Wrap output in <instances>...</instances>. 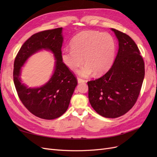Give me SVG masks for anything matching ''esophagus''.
I'll use <instances>...</instances> for the list:
<instances>
[{"label":"esophagus","mask_w":157,"mask_h":157,"mask_svg":"<svg viewBox=\"0 0 157 157\" xmlns=\"http://www.w3.org/2000/svg\"><path fill=\"white\" fill-rule=\"evenodd\" d=\"M78 83H83V82H86V80H84V79H82L80 78H78Z\"/></svg>","instance_id":"34e87169"}]
</instances>
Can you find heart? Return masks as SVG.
<instances>
[{"mask_svg":"<svg viewBox=\"0 0 157 157\" xmlns=\"http://www.w3.org/2000/svg\"><path fill=\"white\" fill-rule=\"evenodd\" d=\"M71 48L61 53L63 62L70 70L76 71L84 62L86 64L78 71L80 76L88 77L93 73L101 75L108 71L113 62L115 42L108 33L86 31L73 38Z\"/></svg>","mask_w":157,"mask_h":157,"instance_id":"b5f03b06","label":"heart"}]
</instances>
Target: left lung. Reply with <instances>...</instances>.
Returning <instances> with one entry per match:
<instances>
[{"instance_id": "8db88e82", "label": "left lung", "mask_w": 157, "mask_h": 157, "mask_svg": "<svg viewBox=\"0 0 157 157\" xmlns=\"http://www.w3.org/2000/svg\"><path fill=\"white\" fill-rule=\"evenodd\" d=\"M118 54L111 69L101 77L87 82L93 109L106 118L124 115L135 105L145 76V63L132 38L115 29Z\"/></svg>"}]
</instances>
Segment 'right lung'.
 <instances>
[{"label":"right lung","mask_w":157,"mask_h":157,"mask_svg":"<svg viewBox=\"0 0 157 157\" xmlns=\"http://www.w3.org/2000/svg\"><path fill=\"white\" fill-rule=\"evenodd\" d=\"M61 32L62 27H59L33 35L21 47L13 63V82L19 98L29 112L46 120L55 119L65 113L78 83L77 77L61 59ZM41 49L54 53L56 59L55 73L44 86L28 89L21 82V67L29 56Z\"/></svg>","instance_id":"right-lung-1"}]
</instances>
